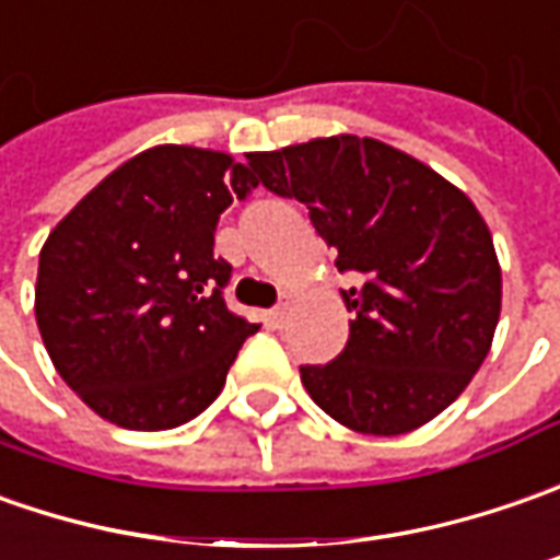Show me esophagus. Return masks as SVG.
I'll list each match as a JSON object with an SVG mask.
<instances>
[{"mask_svg":"<svg viewBox=\"0 0 560 560\" xmlns=\"http://www.w3.org/2000/svg\"><path fill=\"white\" fill-rule=\"evenodd\" d=\"M288 310H291V294H284L279 306H272V310H269V318H272V325H281V322L288 318Z\"/></svg>","mask_w":560,"mask_h":560,"instance_id":"obj_1","label":"esophagus"}]
</instances>
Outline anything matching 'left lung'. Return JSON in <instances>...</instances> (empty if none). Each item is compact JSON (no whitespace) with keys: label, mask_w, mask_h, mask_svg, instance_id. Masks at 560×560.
Wrapping results in <instances>:
<instances>
[{"label":"left lung","mask_w":560,"mask_h":560,"mask_svg":"<svg viewBox=\"0 0 560 560\" xmlns=\"http://www.w3.org/2000/svg\"><path fill=\"white\" fill-rule=\"evenodd\" d=\"M247 173L298 198L357 284L350 340L300 365L322 412L359 434H409L471 384L502 310L492 235L465 191L377 139L331 136L247 154Z\"/></svg>","instance_id":"1"}]
</instances>
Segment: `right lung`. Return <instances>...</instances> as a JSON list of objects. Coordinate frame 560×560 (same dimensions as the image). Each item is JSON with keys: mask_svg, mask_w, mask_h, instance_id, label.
I'll return each mask as SVG.
<instances>
[{"mask_svg": "<svg viewBox=\"0 0 560 560\" xmlns=\"http://www.w3.org/2000/svg\"><path fill=\"white\" fill-rule=\"evenodd\" d=\"M257 179L222 151L158 145L117 166L39 250L36 325L58 375L105 421L170 431L220 396L260 325L235 316L213 232Z\"/></svg>", "mask_w": 560, "mask_h": 560, "instance_id": "right-lung-1", "label": "right lung"}]
</instances>
